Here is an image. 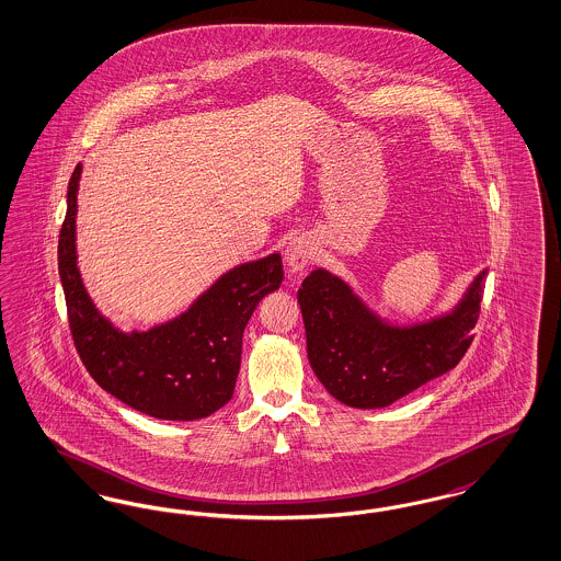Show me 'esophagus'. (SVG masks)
Returning <instances> with one entry per match:
<instances>
[{
	"label": "esophagus",
	"mask_w": 561,
	"mask_h": 561,
	"mask_svg": "<svg viewBox=\"0 0 561 561\" xmlns=\"http://www.w3.org/2000/svg\"><path fill=\"white\" fill-rule=\"evenodd\" d=\"M313 242L309 238H305V236H298L286 248V265L294 273L302 271L313 261Z\"/></svg>",
	"instance_id": "34e87169"
}]
</instances>
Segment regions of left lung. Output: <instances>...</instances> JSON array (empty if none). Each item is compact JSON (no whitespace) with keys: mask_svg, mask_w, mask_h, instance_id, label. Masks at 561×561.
Instances as JSON below:
<instances>
[{"mask_svg":"<svg viewBox=\"0 0 561 561\" xmlns=\"http://www.w3.org/2000/svg\"><path fill=\"white\" fill-rule=\"evenodd\" d=\"M484 277L486 271L445 317L392 328L336 275L313 271L298 290V302L314 376L340 403L380 409L447 374L470 348Z\"/></svg>","mask_w":561,"mask_h":561,"instance_id":"obj_1","label":"left lung"}]
</instances>
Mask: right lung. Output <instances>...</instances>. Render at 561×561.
Returning a JSON list of instances; mask_svg holds the SVG:
<instances>
[{
    "label": "right lung",
    "instance_id": "1",
    "mask_svg": "<svg viewBox=\"0 0 561 561\" xmlns=\"http://www.w3.org/2000/svg\"><path fill=\"white\" fill-rule=\"evenodd\" d=\"M81 164L68 181L67 217L58 240V271L75 348L91 378L135 411L157 420L208 417L231 397L242 336L261 298L284 279L275 252L227 271L187 313L148 332L123 334L93 307L77 270L75 215Z\"/></svg>",
    "mask_w": 561,
    "mask_h": 561
}]
</instances>
